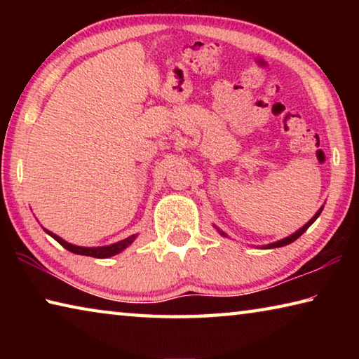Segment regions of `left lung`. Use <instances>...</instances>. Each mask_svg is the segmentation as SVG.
Here are the masks:
<instances>
[{"instance_id":"left-lung-1","label":"left lung","mask_w":359,"mask_h":359,"mask_svg":"<svg viewBox=\"0 0 359 359\" xmlns=\"http://www.w3.org/2000/svg\"><path fill=\"white\" fill-rule=\"evenodd\" d=\"M321 210H323V208H320V210L317 212V214H315L311 220H309L306 224H304L302 228H299L296 231V233H293L291 236H288V238H285V239H282V241H277V242H274V244H267V245H263V248H277V247H283V245H288V244H291V242H294L297 238H299V236L302 234V233H306L307 231V228L311 226V224L317 220V218L320 217V214H321ZM218 233H220L222 236H224V238H226V234L223 233V231H220L218 229Z\"/></svg>"}]
</instances>
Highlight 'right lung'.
I'll return each instance as SVG.
<instances>
[{
  "mask_svg": "<svg viewBox=\"0 0 359 359\" xmlns=\"http://www.w3.org/2000/svg\"><path fill=\"white\" fill-rule=\"evenodd\" d=\"M46 233L48 236H52L53 239H55L60 245H63L66 250H69L76 255H85V257H93V258H109V257H114V255L120 253L121 250H125L126 247L133 244V241L136 239V234L130 236V238H126L120 242H115L112 245H106V247H79V245H72L69 242L63 241L62 238H58L57 234L50 233V231L46 229Z\"/></svg>",
  "mask_w": 359,
  "mask_h": 359,
  "instance_id": "right-lung-1",
  "label": "right lung"
}]
</instances>
